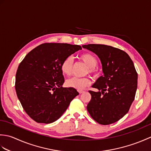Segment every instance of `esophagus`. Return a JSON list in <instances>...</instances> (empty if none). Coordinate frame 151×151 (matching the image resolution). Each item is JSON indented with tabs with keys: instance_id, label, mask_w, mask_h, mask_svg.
Here are the masks:
<instances>
[{
	"instance_id": "obj_1",
	"label": "esophagus",
	"mask_w": 151,
	"mask_h": 151,
	"mask_svg": "<svg viewBox=\"0 0 151 151\" xmlns=\"http://www.w3.org/2000/svg\"><path fill=\"white\" fill-rule=\"evenodd\" d=\"M78 92H79L80 94H81V93H84V91H83V90H79Z\"/></svg>"
}]
</instances>
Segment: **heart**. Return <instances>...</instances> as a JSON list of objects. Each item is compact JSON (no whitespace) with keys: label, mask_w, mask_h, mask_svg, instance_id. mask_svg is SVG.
Returning <instances> with one entry per match:
<instances>
[{"label":"heart","mask_w":151,"mask_h":151,"mask_svg":"<svg viewBox=\"0 0 151 151\" xmlns=\"http://www.w3.org/2000/svg\"><path fill=\"white\" fill-rule=\"evenodd\" d=\"M79 59L84 62L88 67V73L95 75V67L97 65L98 62L96 58L90 53H84L80 55ZM73 60L72 57L68 56L62 63L61 70L63 74L66 76H70L73 73ZM91 80L89 78H77L73 77L68 79L66 84L69 88H75L77 90H82L91 84Z\"/></svg>","instance_id":"heart-1"}]
</instances>
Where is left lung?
Segmentation results:
<instances>
[{
  "label": "left lung",
  "instance_id": "left-lung-1",
  "mask_svg": "<svg viewBox=\"0 0 151 151\" xmlns=\"http://www.w3.org/2000/svg\"><path fill=\"white\" fill-rule=\"evenodd\" d=\"M82 47L97 54L104 73L92 86L99 91H89L91 99L87 110L98 123H114L128 113L135 98L137 73L134 63L127 53L117 48L99 44Z\"/></svg>",
  "mask_w": 151,
  "mask_h": 151
}]
</instances>
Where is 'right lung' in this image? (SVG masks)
<instances>
[{"mask_svg":"<svg viewBox=\"0 0 151 151\" xmlns=\"http://www.w3.org/2000/svg\"><path fill=\"white\" fill-rule=\"evenodd\" d=\"M82 47L77 45L46 43L37 46L19 64L15 91L24 110L37 123L49 124L62 116L79 93L63 88L61 65Z\"/></svg>","mask_w":151,"mask_h":151,"instance_id":"obj_1","label":"right lung"}]
</instances>
